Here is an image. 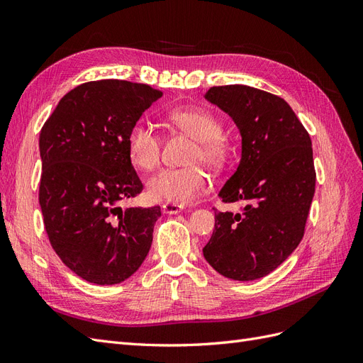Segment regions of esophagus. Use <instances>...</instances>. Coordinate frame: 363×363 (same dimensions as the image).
<instances>
[{
	"label": "esophagus",
	"mask_w": 363,
	"mask_h": 363,
	"mask_svg": "<svg viewBox=\"0 0 363 363\" xmlns=\"http://www.w3.org/2000/svg\"><path fill=\"white\" fill-rule=\"evenodd\" d=\"M184 211V206L182 204H163L162 206V212L164 215H175V213H180Z\"/></svg>",
	"instance_id": "obj_1"
}]
</instances>
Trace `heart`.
Listing matches in <instances>:
<instances>
[{"label":"heart","mask_w":363,"mask_h":363,"mask_svg":"<svg viewBox=\"0 0 363 363\" xmlns=\"http://www.w3.org/2000/svg\"><path fill=\"white\" fill-rule=\"evenodd\" d=\"M169 123L196 139L191 163H206L218 168L227 159V145L223 140V123L206 108H174L168 113ZM127 152L139 169L150 171L160 159L162 140L150 123L139 119L127 133ZM208 189V175L200 167L164 169L147 182V192L152 201L186 204Z\"/></svg>","instance_id":"1"}]
</instances>
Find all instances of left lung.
<instances>
[{
  "label": "left lung",
  "instance_id": "obj_1",
  "mask_svg": "<svg viewBox=\"0 0 363 363\" xmlns=\"http://www.w3.org/2000/svg\"><path fill=\"white\" fill-rule=\"evenodd\" d=\"M235 121L242 138L238 169L219 199L245 201L240 213L215 212L204 259L221 276L265 277L298 247L315 194L312 140L283 98L244 84L204 95Z\"/></svg>",
  "mask_w": 363,
  "mask_h": 363
}]
</instances>
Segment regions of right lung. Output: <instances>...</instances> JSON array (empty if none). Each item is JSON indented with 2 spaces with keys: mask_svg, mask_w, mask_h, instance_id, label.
I'll return each mask as SVG.
<instances>
[{
  "mask_svg": "<svg viewBox=\"0 0 363 363\" xmlns=\"http://www.w3.org/2000/svg\"><path fill=\"white\" fill-rule=\"evenodd\" d=\"M162 92L124 80L65 95L39 136V204L51 247L95 284L127 280L145 260L160 207H119L142 192L127 152L130 127Z\"/></svg>",
  "mask_w": 363,
  "mask_h": 363,
  "instance_id": "add662e5",
  "label": "right lung"
}]
</instances>
